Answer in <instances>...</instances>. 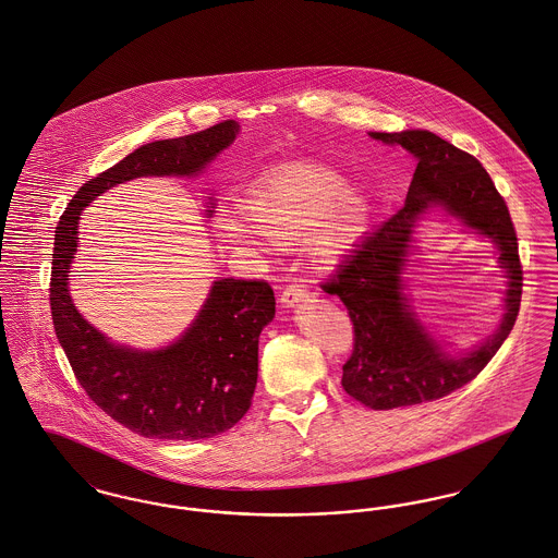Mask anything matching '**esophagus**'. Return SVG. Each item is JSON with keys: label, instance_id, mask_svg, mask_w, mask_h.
<instances>
[{"label": "esophagus", "instance_id": "esophagus-1", "mask_svg": "<svg viewBox=\"0 0 558 558\" xmlns=\"http://www.w3.org/2000/svg\"><path fill=\"white\" fill-rule=\"evenodd\" d=\"M311 296V290L304 286L303 281H294L281 292V304L283 306H294L296 303H303Z\"/></svg>", "mask_w": 558, "mask_h": 558}]
</instances>
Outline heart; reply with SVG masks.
Returning a JSON list of instances; mask_svg holds the SVG:
<instances>
[{
    "mask_svg": "<svg viewBox=\"0 0 558 558\" xmlns=\"http://www.w3.org/2000/svg\"><path fill=\"white\" fill-rule=\"evenodd\" d=\"M368 219L357 192L343 194V181L313 166H286L250 190L241 206H223L213 228L223 243L257 250L264 239L288 247L306 236L317 264L330 266L350 247Z\"/></svg>",
    "mask_w": 558,
    "mask_h": 558,
    "instance_id": "obj_1",
    "label": "heart"
}]
</instances>
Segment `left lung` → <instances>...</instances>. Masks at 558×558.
<instances>
[{"label": "left lung", "mask_w": 558, "mask_h": 558, "mask_svg": "<svg viewBox=\"0 0 558 558\" xmlns=\"http://www.w3.org/2000/svg\"><path fill=\"white\" fill-rule=\"evenodd\" d=\"M417 159L401 210L368 232L322 283L348 306L354 350L343 364V388L371 409L420 405L448 397L473 381L511 332L522 299V264L506 201L486 168L428 130L373 132ZM444 205L465 225L488 235L507 268V315L497 336L469 355H444L410 313L402 296V266L414 219Z\"/></svg>", "instance_id": "obj_1"}]
</instances>
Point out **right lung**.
Wrapping results in <instances>:
<instances>
[{
    "label": "right lung",
    "mask_w": 558,
    "mask_h": 558,
    "mask_svg": "<svg viewBox=\"0 0 558 558\" xmlns=\"http://www.w3.org/2000/svg\"><path fill=\"white\" fill-rule=\"evenodd\" d=\"M239 123L228 119L203 132L155 141L83 183L59 217L51 268L54 335L87 397L136 435L170 441L208 439L232 428L252 407L257 341L275 315L264 279H219L190 330L159 352L108 343L83 319L68 294L81 210L117 183L149 177H190L230 147ZM210 213V210H208Z\"/></svg>",
    "instance_id": "obj_1"
}]
</instances>
